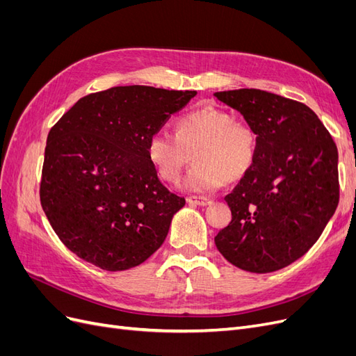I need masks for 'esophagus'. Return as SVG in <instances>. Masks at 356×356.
Returning <instances> with one entry per match:
<instances>
[{
	"instance_id": "34e87169",
	"label": "esophagus",
	"mask_w": 356,
	"mask_h": 356,
	"mask_svg": "<svg viewBox=\"0 0 356 356\" xmlns=\"http://www.w3.org/2000/svg\"><path fill=\"white\" fill-rule=\"evenodd\" d=\"M187 202L190 204H199V207H207V204H209L212 200H211V197H207V196H188Z\"/></svg>"
}]
</instances>
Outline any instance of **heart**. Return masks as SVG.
Segmentation results:
<instances>
[{"label": "heart", "instance_id": "heart-1", "mask_svg": "<svg viewBox=\"0 0 356 356\" xmlns=\"http://www.w3.org/2000/svg\"><path fill=\"white\" fill-rule=\"evenodd\" d=\"M257 134L232 113L203 106L179 117L174 134L156 132L148 138L147 157L166 182H177L182 169L195 157L181 186L193 191H212L222 182H238L252 169Z\"/></svg>", "mask_w": 356, "mask_h": 356}]
</instances>
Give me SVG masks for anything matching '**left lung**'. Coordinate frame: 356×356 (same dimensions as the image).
<instances>
[{"mask_svg": "<svg viewBox=\"0 0 356 356\" xmlns=\"http://www.w3.org/2000/svg\"><path fill=\"white\" fill-rule=\"evenodd\" d=\"M215 96L241 111L258 139L250 174L225 196L232 221L215 245L242 270H279L314 246L337 208L336 143L303 102L258 89Z\"/></svg>", "mask_w": 356, "mask_h": 356, "instance_id": "8db88e82", "label": "left lung"}]
</instances>
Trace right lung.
<instances>
[{
  "label": "right lung",
  "mask_w": 356,
  "mask_h": 356,
  "mask_svg": "<svg viewBox=\"0 0 356 356\" xmlns=\"http://www.w3.org/2000/svg\"><path fill=\"white\" fill-rule=\"evenodd\" d=\"M196 93L117 86L83 96L50 129L40 200L70 251L117 272L165 242L186 199L161 184L147 143Z\"/></svg>",
  "instance_id": "add662e5"
}]
</instances>
